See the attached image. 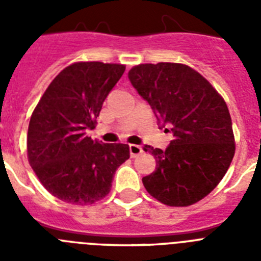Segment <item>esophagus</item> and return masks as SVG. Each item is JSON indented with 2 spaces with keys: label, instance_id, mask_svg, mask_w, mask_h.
<instances>
[{
  "label": "esophagus",
  "instance_id": "esophagus-1",
  "mask_svg": "<svg viewBox=\"0 0 261 261\" xmlns=\"http://www.w3.org/2000/svg\"><path fill=\"white\" fill-rule=\"evenodd\" d=\"M129 151H130V156L132 158H136L137 155L142 153V147L140 145H135V144H130L129 145Z\"/></svg>",
  "mask_w": 261,
  "mask_h": 261
}]
</instances>
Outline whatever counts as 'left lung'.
<instances>
[{
  "label": "left lung",
  "instance_id": "left-lung-1",
  "mask_svg": "<svg viewBox=\"0 0 261 261\" xmlns=\"http://www.w3.org/2000/svg\"><path fill=\"white\" fill-rule=\"evenodd\" d=\"M128 78L159 125L171 126L174 136L166 150L144 146L156 161L155 171L142 177L144 187L168 206L200 201L225 176L235 153L225 100L200 73L183 64H141L129 70Z\"/></svg>",
  "mask_w": 261,
  "mask_h": 261
}]
</instances>
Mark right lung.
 Returning <instances> with one entry per match:
<instances>
[{"label": "right lung", "mask_w": 261, "mask_h": 261, "mask_svg": "<svg viewBox=\"0 0 261 261\" xmlns=\"http://www.w3.org/2000/svg\"><path fill=\"white\" fill-rule=\"evenodd\" d=\"M124 70L119 64L75 62L60 71L32 112L29 162L45 190L62 201L102 200L129 158L126 144H103L86 135Z\"/></svg>", "instance_id": "obj_1"}]
</instances>
